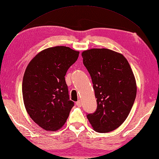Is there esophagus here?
Wrapping results in <instances>:
<instances>
[{"label": "esophagus", "mask_w": 159, "mask_h": 159, "mask_svg": "<svg viewBox=\"0 0 159 159\" xmlns=\"http://www.w3.org/2000/svg\"><path fill=\"white\" fill-rule=\"evenodd\" d=\"M76 105H77L78 107H81V105H82V103H81V101L80 100H78V102H76Z\"/></svg>", "instance_id": "obj_1"}]
</instances>
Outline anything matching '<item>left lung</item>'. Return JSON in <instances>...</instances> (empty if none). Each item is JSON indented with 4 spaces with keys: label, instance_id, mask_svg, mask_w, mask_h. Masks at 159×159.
<instances>
[{
    "label": "left lung",
    "instance_id": "obj_1",
    "mask_svg": "<svg viewBox=\"0 0 159 159\" xmlns=\"http://www.w3.org/2000/svg\"><path fill=\"white\" fill-rule=\"evenodd\" d=\"M89 73L97 108L87 117L95 131L108 132L123 124L134 104L137 87L127 60L108 49H91L82 52Z\"/></svg>",
    "mask_w": 159,
    "mask_h": 159
}]
</instances>
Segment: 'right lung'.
<instances>
[{"label": "right lung", "mask_w": 159, "mask_h": 159, "mask_svg": "<svg viewBox=\"0 0 159 159\" xmlns=\"http://www.w3.org/2000/svg\"><path fill=\"white\" fill-rule=\"evenodd\" d=\"M79 53L66 46L49 48L38 53L25 70L22 83L25 108L44 130L61 129L74 106L65 76Z\"/></svg>", "instance_id": "add662e5"}]
</instances>
